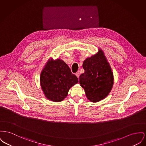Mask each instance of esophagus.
<instances>
[{"label": "esophagus", "instance_id": "obj_1", "mask_svg": "<svg viewBox=\"0 0 146 146\" xmlns=\"http://www.w3.org/2000/svg\"><path fill=\"white\" fill-rule=\"evenodd\" d=\"M76 76L78 78H79V76H80L79 72H77L76 73Z\"/></svg>", "mask_w": 146, "mask_h": 146}]
</instances>
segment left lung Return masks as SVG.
Here are the masks:
<instances>
[{"instance_id": "1", "label": "left lung", "mask_w": 146, "mask_h": 146, "mask_svg": "<svg viewBox=\"0 0 146 146\" xmlns=\"http://www.w3.org/2000/svg\"><path fill=\"white\" fill-rule=\"evenodd\" d=\"M84 73L79 76V83L87 98L92 102H99L109 94L113 77L111 67L102 50L86 58L83 64Z\"/></svg>"}]
</instances>
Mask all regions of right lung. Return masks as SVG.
Returning a JSON list of instances; mask_svg holds the SVG:
<instances>
[{
	"label": "right lung",
	"mask_w": 146,
	"mask_h": 146,
	"mask_svg": "<svg viewBox=\"0 0 146 146\" xmlns=\"http://www.w3.org/2000/svg\"><path fill=\"white\" fill-rule=\"evenodd\" d=\"M78 83V78L60 60H49L40 75V84L46 97L54 102L62 101L69 89Z\"/></svg>",
	"instance_id": "add662e5"
}]
</instances>
